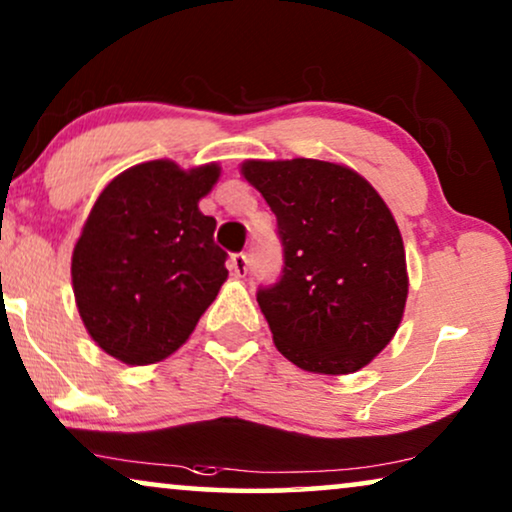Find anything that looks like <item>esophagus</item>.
I'll list each match as a JSON object with an SVG mask.
<instances>
[{
    "mask_svg": "<svg viewBox=\"0 0 512 512\" xmlns=\"http://www.w3.org/2000/svg\"><path fill=\"white\" fill-rule=\"evenodd\" d=\"M230 270H233L235 277L247 275V270H249L247 256H244V254H233V256H230Z\"/></svg>",
    "mask_w": 512,
    "mask_h": 512,
    "instance_id": "1",
    "label": "esophagus"
}]
</instances>
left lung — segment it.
<instances>
[{"label":"left lung","instance_id":"8db88e82","mask_svg":"<svg viewBox=\"0 0 512 512\" xmlns=\"http://www.w3.org/2000/svg\"><path fill=\"white\" fill-rule=\"evenodd\" d=\"M277 216L284 275L258 291L275 347L293 366L349 375L394 338L408 300L401 230L382 195L328 160H244Z\"/></svg>","mask_w":512,"mask_h":512}]
</instances>
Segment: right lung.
<instances>
[{
  "mask_svg": "<svg viewBox=\"0 0 512 512\" xmlns=\"http://www.w3.org/2000/svg\"><path fill=\"white\" fill-rule=\"evenodd\" d=\"M219 177V163H139L102 188L83 223L76 307L95 345L125 366L177 352L228 279L216 221L198 207Z\"/></svg>",
  "mask_w": 512,
  "mask_h": 512,
  "instance_id": "obj_1",
  "label": "right lung"
}]
</instances>
